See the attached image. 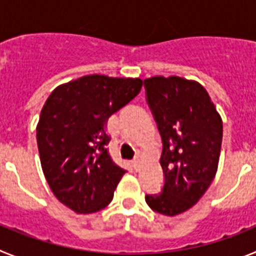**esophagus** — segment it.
Listing matches in <instances>:
<instances>
[{"mask_svg":"<svg viewBox=\"0 0 256 256\" xmlns=\"http://www.w3.org/2000/svg\"><path fill=\"white\" fill-rule=\"evenodd\" d=\"M133 168H134V170H140V168H141V160L137 158V159L133 160Z\"/></svg>","mask_w":256,"mask_h":256,"instance_id":"1","label":"esophagus"}]
</instances>
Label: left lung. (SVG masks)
I'll return each mask as SVG.
<instances>
[{
	"instance_id": "left-lung-1",
	"label": "left lung",
	"mask_w": 256,
	"mask_h": 256,
	"mask_svg": "<svg viewBox=\"0 0 256 256\" xmlns=\"http://www.w3.org/2000/svg\"><path fill=\"white\" fill-rule=\"evenodd\" d=\"M144 83L162 136L160 165L165 177L162 192L144 200L154 212L174 216L191 209L216 177L223 123L198 82L159 76Z\"/></svg>"
}]
</instances>
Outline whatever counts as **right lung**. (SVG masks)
Segmentation results:
<instances>
[{
    "mask_svg": "<svg viewBox=\"0 0 256 256\" xmlns=\"http://www.w3.org/2000/svg\"><path fill=\"white\" fill-rule=\"evenodd\" d=\"M140 78L91 74L56 87L37 124L40 165L54 195L78 214L108 206L126 170L106 144L108 119L132 101Z\"/></svg>",
    "mask_w": 256,
    "mask_h": 256,
    "instance_id": "add662e5",
    "label": "right lung"
}]
</instances>
